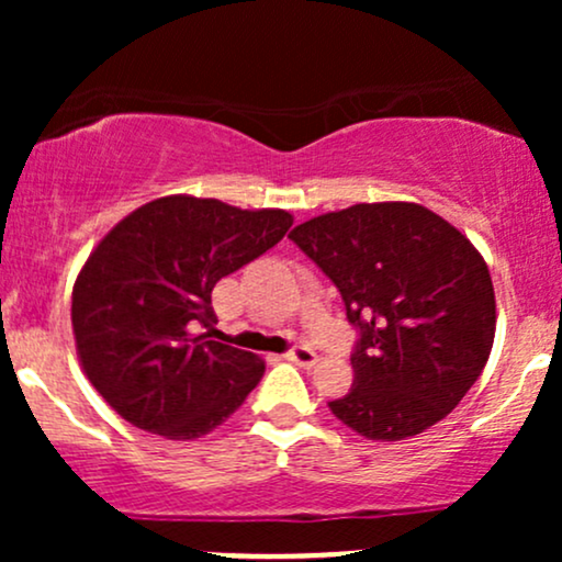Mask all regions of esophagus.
I'll return each mask as SVG.
<instances>
[{"label": "esophagus", "instance_id": "1", "mask_svg": "<svg viewBox=\"0 0 562 562\" xmlns=\"http://www.w3.org/2000/svg\"><path fill=\"white\" fill-rule=\"evenodd\" d=\"M285 359H288V362L299 364V367H314V364H317V353H314L308 346H295L293 351L285 353Z\"/></svg>", "mask_w": 562, "mask_h": 562}]
</instances>
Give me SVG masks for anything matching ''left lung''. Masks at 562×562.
<instances>
[{"mask_svg":"<svg viewBox=\"0 0 562 562\" xmlns=\"http://www.w3.org/2000/svg\"><path fill=\"white\" fill-rule=\"evenodd\" d=\"M359 327L353 385L333 415L367 441H404L449 415L494 346L492 274L454 224L420 203H357L290 232Z\"/></svg>","mask_w":562,"mask_h":562,"instance_id":"left-lung-1","label":"left lung"}]
</instances>
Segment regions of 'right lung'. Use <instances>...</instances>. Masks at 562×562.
Masks as SVG:
<instances>
[{"label":"right lung","instance_id":"1","mask_svg":"<svg viewBox=\"0 0 562 562\" xmlns=\"http://www.w3.org/2000/svg\"><path fill=\"white\" fill-rule=\"evenodd\" d=\"M290 224L282 209L166 195L94 245L74 282L70 325L83 375L126 423L192 441L259 385L263 359L211 340V290L267 254Z\"/></svg>","mask_w":562,"mask_h":562}]
</instances>
